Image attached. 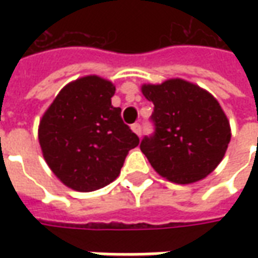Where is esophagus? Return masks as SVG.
<instances>
[{
    "label": "esophagus",
    "mask_w": 258,
    "mask_h": 258,
    "mask_svg": "<svg viewBox=\"0 0 258 258\" xmlns=\"http://www.w3.org/2000/svg\"><path fill=\"white\" fill-rule=\"evenodd\" d=\"M133 131H134L135 134L138 135V137H141L142 135V127H141V124H133Z\"/></svg>",
    "instance_id": "34e87169"
}]
</instances>
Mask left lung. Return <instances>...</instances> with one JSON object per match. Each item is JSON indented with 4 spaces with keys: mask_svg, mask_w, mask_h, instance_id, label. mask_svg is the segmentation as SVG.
Here are the masks:
<instances>
[{
    "mask_svg": "<svg viewBox=\"0 0 258 258\" xmlns=\"http://www.w3.org/2000/svg\"><path fill=\"white\" fill-rule=\"evenodd\" d=\"M142 92L155 106V131L140 145L152 167L175 184H192L209 175L231 141L228 118L216 98L179 79L145 84Z\"/></svg>",
    "mask_w": 258,
    "mask_h": 258,
    "instance_id": "8db88e82",
    "label": "left lung"
}]
</instances>
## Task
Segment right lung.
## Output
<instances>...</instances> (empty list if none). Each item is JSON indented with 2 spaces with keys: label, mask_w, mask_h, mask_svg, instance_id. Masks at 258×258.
Wrapping results in <instances>:
<instances>
[{
  "label": "right lung",
  "mask_w": 258,
  "mask_h": 258,
  "mask_svg": "<svg viewBox=\"0 0 258 258\" xmlns=\"http://www.w3.org/2000/svg\"><path fill=\"white\" fill-rule=\"evenodd\" d=\"M114 85L87 76L60 91L42 116L38 140L53 174L66 186L91 192L117 178L138 135L112 106Z\"/></svg>",
  "instance_id": "obj_1"
}]
</instances>
